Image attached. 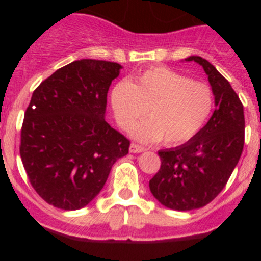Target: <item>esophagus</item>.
<instances>
[{"instance_id": "esophagus-1", "label": "esophagus", "mask_w": 261, "mask_h": 261, "mask_svg": "<svg viewBox=\"0 0 261 261\" xmlns=\"http://www.w3.org/2000/svg\"><path fill=\"white\" fill-rule=\"evenodd\" d=\"M146 149H145L144 146H140V145L137 144H130V146H129V151L130 153H142V151H145Z\"/></svg>"}]
</instances>
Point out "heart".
<instances>
[{"label":"heart","mask_w":261,"mask_h":261,"mask_svg":"<svg viewBox=\"0 0 261 261\" xmlns=\"http://www.w3.org/2000/svg\"><path fill=\"white\" fill-rule=\"evenodd\" d=\"M111 105L121 128H129L149 110L150 119L136 124L130 135L142 142L177 145L190 141L208 121L213 91L200 81L167 68H153L112 89Z\"/></svg>","instance_id":"1"}]
</instances>
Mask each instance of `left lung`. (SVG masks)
Listing matches in <instances>:
<instances>
[{
  "label": "left lung",
  "instance_id": "obj_1",
  "mask_svg": "<svg viewBox=\"0 0 261 261\" xmlns=\"http://www.w3.org/2000/svg\"><path fill=\"white\" fill-rule=\"evenodd\" d=\"M202 66L214 95L209 121L180 146L159 150L161 168L149 181L153 196L179 212L205 206L223 190L244 145V112L229 81L200 56L187 57Z\"/></svg>",
  "mask_w": 261,
  "mask_h": 261
}]
</instances>
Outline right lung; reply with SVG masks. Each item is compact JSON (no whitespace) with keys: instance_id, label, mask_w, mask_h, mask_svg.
I'll return each instance as SVG.
<instances>
[{"instance_id":"add662e5","label":"right lung","mask_w":261,"mask_h":261,"mask_svg":"<svg viewBox=\"0 0 261 261\" xmlns=\"http://www.w3.org/2000/svg\"><path fill=\"white\" fill-rule=\"evenodd\" d=\"M123 66L82 59L56 70L34 91L20 132V158L48 204L77 211L95 199L129 140L106 121L111 82Z\"/></svg>"}]
</instances>
